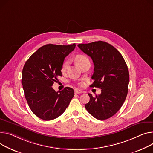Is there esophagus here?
<instances>
[{"label":"esophagus","mask_w":153,"mask_h":153,"mask_svg":"<svg viewBox=\"0 0 153 153\" xmlns=\"http://www.w3.org/2000/svg\"><path fill=\"white\" fill-rule=\"evenodd\" d=\"M82 92L83 91L81 90H79V89L75 90V94H82Z\"/></svg>","instance_id":"esophagus-1"}]
</instances>
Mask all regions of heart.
I'll return each mask as SVG.
<instances>
[{"mask_svg": "<svg viewBox=\"0 0 153 153\" xmlns=\"http://www.w3.org/2000/svg\"><path fill=\"white\" fill-rule=\"evenodd\" d=\"M76 62L77 63V64L80 66V65L83 64L84 62H87L88 61V58L86 56L84 55H78L76 56ZM69 60L67 59L63 62V65H62V72H65V71L68 69V68H69Z\"/></svg>", "mask_w": 153, "mask_h": 153, "instance_id": "1", "label": "heart"}]
</instances>
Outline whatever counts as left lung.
Returning <instances> with one entry per match:
<instances>
[{"mask_svg":"<svg viewBox=\"0 0 153 153\" xmlns=\"http://www.w3.org/2000/svg\"><path fill=\"white\" fill-rule=\"evenodd\" d=\"M79 48L92 59L94 81L90 87L101 89L100 95L88 94L89 102L85 105L88 113L98 120H105L120 109L128 93L129 73L125 60L119 51L111 44L97 41L80 44Z\"/></svg>","mask_w":153,"mask_h":153,"instance_id":"1","label":"left lung"}]
</instances>
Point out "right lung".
I'll list each match as a JSON object with an SVG mask.
<instances>
[{
    "instance_id": "1",
    "label": "right lung",
    "mask_w": 153,
    "mask_h": 153,
    "mask_svg": "<svg viewBox=\"0 0 153 153\" xmlns=\"http://www.w3.org/2000/svg\"><path fill=\"white\" fill-rule=\"evenodd\" d=\"M76 47L47 44L39 48L26 61L22 71V84L27 104L33 113L45 120L62 115L74 95V90L65 87L56 91L52 85L58 76L67 56Z\"/></svg>"
}]
</instances>
